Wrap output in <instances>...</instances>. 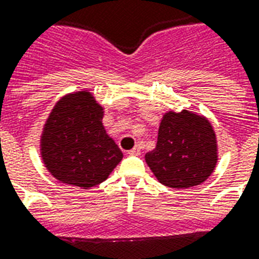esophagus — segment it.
<instances>
[{
    "label": "esophagus",
    "mask_w": 259,
    "mask_h": 259,
    "mask_svg": "<svg viewBox=\"0 0 259 259\" xmlns=\"http://www.w3.org/2000/svg\"><path fill=\"white\" fill-rule=\"evenodd\" d=\"M129 155L132 156H140L141 155V148L140 147H134L132 151H129Z\"/></svg>",
    "instance_id": "esophagus-1"
}]
</instances>
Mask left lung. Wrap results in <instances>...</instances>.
<instances>
[{"label": "left lung", "mask_w": 259, "mask_h": 259, "mask_svg": "<svg viewBox=\"0 0 259 259\" xmlns=\"http://www.w3.org/2000/svg\"><path fill=\"white\" fill-rule=\"evenodd\" d=\"M217 151L216 133L208 118L187 110L168 111L161 118L157 143L145 161L161 185L189 189L212 175Z\"/></svg>", "instance_id": "1"}]
</instances>
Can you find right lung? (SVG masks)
<instances>
[{"label": "right lung", "instance_id": "obj_1", "mask_svg": "<svg viewBox=\"0 0 259 259\" xmlns=\"http://www.w3.org/2000/svg\"><path fill=\"white\" fill-rule=\"evenodd\" d=\"M104 110L90 91L62 96L40 134L47 171L65 185L90 189L104 182L123 153L103 126Z\"/></svg>", "mask_w": 259, "mask_h": 259}]
</instances>
